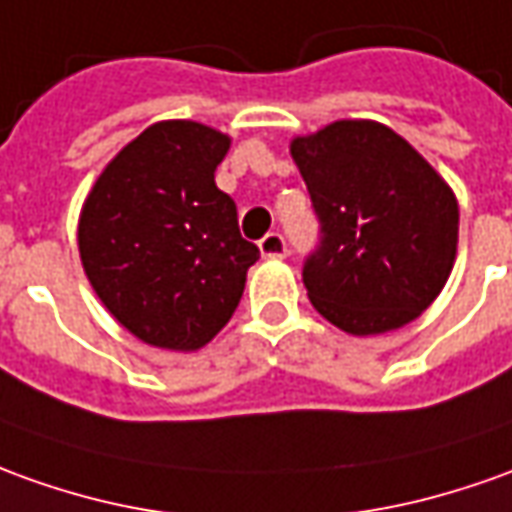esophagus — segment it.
I'll use <instances>...</instances> for the list:
<instances>
[{
	"mask_svg": "<svg viewBox=\"0 0 512 512\" xmlns=\"http://www.w3.org/2000/svg\"><path fill=\"white\" fill-rule=\"evenodd\" d=\"M259 250H262V256H267V259H284L287 256V242H284V236L278 234V231H270L259 242Z\"/></svg>",
	"mask_w": 512,
	"mask_h": 512,
	"instance_id": "obj_1",
	"label": "esophagus"
}]
</instances>
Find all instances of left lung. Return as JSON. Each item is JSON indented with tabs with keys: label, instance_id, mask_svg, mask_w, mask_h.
<instances>
[{
	"label": "left lung",
	"instance_id": "obj_1",
	"mask_svg": "<svg viewBox=\"0 0 512 512\" xmlns=\"http://www.w3.org/2000/svg\"><path fill=\"white\" fill-rule=\"evenodd\" d=\"M320 245L303 287L320 315L354 337L412 323L449 281L460 209L451 186L396 130L340 119L292 139Z\"/></svg>",
	"mask_w": 512,
	"mask_h": 512
}]
</instances>
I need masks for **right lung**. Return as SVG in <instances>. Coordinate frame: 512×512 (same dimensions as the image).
<instances>
[{"instance_id": "obj_1", "label": "right lung", "mask_w": 512, "mask_h": 512, "mask_svg": "<svg viewBox=\"0 0 512 512\" xmlns=\"http://www.w3.org/2000/svg\"><path fill=\"white\" fill-rule=\"evenodd\" d=\"M231 139L167 119L125 144L88 192L77 248L97 298L142 343L197 351L231 320L259 248L214 172Z\"/></svg>"}]
</instances>
